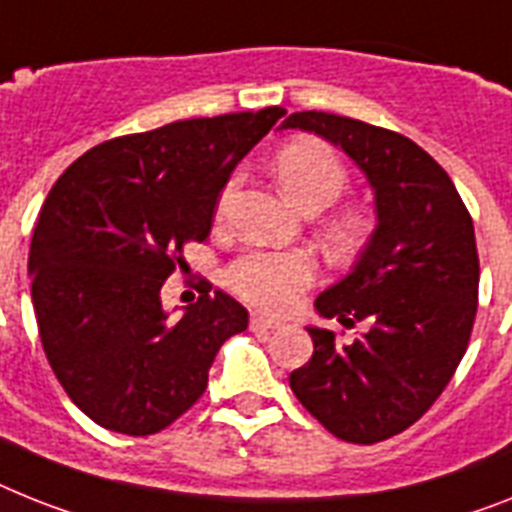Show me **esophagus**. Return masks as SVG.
Listing matches in <instances>:
<instances>
[{
  "instance_id": "34e87169",
  "label": "esophagus",
  "mask_w": 512,
  "mask_h": 512,
  "mask_svg": "<svg viewBox=\"0 0 512 512\" xmlns=\"http://www.w3.org/2000/svg\"><path fill=\"white\" fill-rule=\"evenodd\" d=\"M282 322L272 319V316H264V314H253L251 316V329L253 332H274V329H280Z\"/></svg>"
}]
</instances>
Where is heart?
I'll list each match as a JSON object with an SVG mask.
<instances>
[{
	"label": "heart",
	"instance_id": "heart-1",
	"mask_svg": "<svg viewBox=\"0 0 512 512\" xmlns=\"http://www.w3.org/2000/svg\"><path fill=\"white\" fill-rule=\"evenodd\" d=\"M274 175L285 196L298 209H324L348 185V172L340 156L319 138H293L274 156ZM361 219L342 217L337 222V238H356ZM314 280V264L303 253H246L227 272V282L246 301L269 311H282L298 298L303 287Z\"/></svg>",
	"mask_w": 512,
	"mask_h": 512
}]
</instances>
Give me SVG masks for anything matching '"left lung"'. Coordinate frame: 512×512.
Returning <instances> with one entry per match:
<instances>
[{"label": "left lung", "instance_id": "8db88e82", "mask_svg": "<svg viewBox=\"0 0 512 512\" xmlns=\"http://www.w3.org/2000/svg\"><path fill=\"white\" fill-rule=\"evenodd\" d=\"M280 130L322 135L374 190L377 227L314 303L324 319L369 329L340 342L311 324L314 356L290 374L324 429L374 445L416 424L466 353L479 301L474 222L450 175L405 135L329 112H295Z\"/></svg>", "mask_w": 512, "mask_h": 512}]
</instances>
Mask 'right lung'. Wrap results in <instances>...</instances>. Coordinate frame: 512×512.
<instances>
[{"label": "right lung", "instance_id": "right-lung-1", "mask_svg": "<svg viewBox=\"0 0 512 512\" xmlns=\"http://www.w3.org/2000/svg\"><path fill=\"white\" fill-rule=\"evenodd\" d=\"M285 109L170 122L75 159L38 214L28 256L38 335L59 384L104 429L146 437L206 390L248 311L222 290L170 319L162 285L204 243L240 159Z\"/></svg>", "mask_w": 512, "mask_h": 512}]
</instances>
